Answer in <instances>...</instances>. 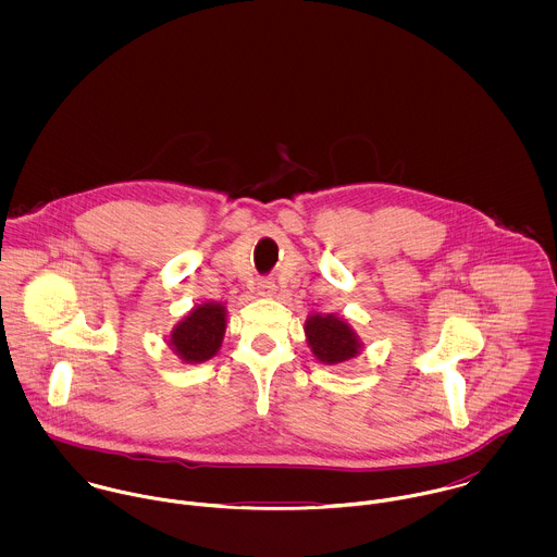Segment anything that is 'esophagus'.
Returning <instances> with one entry per match:
<instances>
[{"instance_id":"34e87169","label":"esophagus","mask_w":557,"mask_h":557,"mask_svg":"<svg viewBox=\"0 0 557 557\" xmlns=\"http://www.w3.org/2000/svg\"><path fill=\"white\" fill-rule=\"evenodd\" d=\"M257 294L263 296V298H270L274 294V283L272 281H261L259 287H257Z\"/></svg>"}]
</instances>
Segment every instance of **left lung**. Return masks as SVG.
I'll use <instances>...</instances> for the list:
<instances>
[{"label": "left lung", "mask_w": 557, "mask_h": 557, "mask_svg": "<svg viewBox=\"0 0 557 557\" xmlns=\"http://www.w3.org/2000/svg\"><path fill=\"white\" fill-rule=\"evenodd\" d=\"M307 343L321 364H343L362 351V341L345 318L313 313L305 321Z\"/></svg>", "instance_id": "8db88e82"}]
</instances>
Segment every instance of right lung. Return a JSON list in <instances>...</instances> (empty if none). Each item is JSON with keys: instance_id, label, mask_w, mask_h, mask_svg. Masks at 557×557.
Instances as JSON below:
<instances>
[{"instance_id": "obj_1", "label": "right lung", "mask_w": 557, "mask_h": 557, "mask_svg": "<svg viewBox=\"0 0 557 557\" xmlns=\"http://www.w3.org/2000/svg\"><path fill=\"white\" fill-rule=\"evenodd\" d=\"M227 330V309L221 302H203L175 323L166 345L186 364H201L216 356Z\"/></svg>"}]
</instances>
